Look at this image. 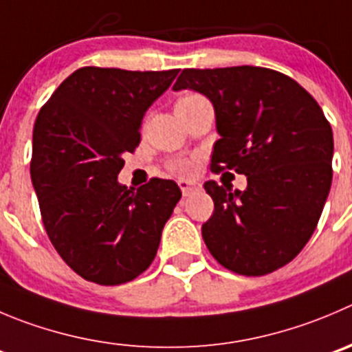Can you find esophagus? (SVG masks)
<instances>
[{
	"label": "esophagus",
	"mask_w": 352,
	"mask_h": 352,
	"mask_svg": "<svg viewBox=\"0 0 352 352\" xmlns=\"http://www.w3.org/2000/svg\"><path fill=\"white\" fill-rule=\"evenodd\" d=\"M178 185H179V188H182L183 197H188L190 193L195 192V190L199 188V185H197L195 182H188V179H179Z\"/></svg>",
	"instance_id": "obj_1"
}]
</instances>
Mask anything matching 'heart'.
I'll list each match as a JSON object with an SVG mask.
<instances>
[{"label": "heart", "instance_id": "b5f03b06", "mask_svg": "<svg viewBox=\"0 0 352 352\" xmlns=\"http://www.w3.org/2000/svg\"><path fill=\"white\" fill-rule=\"evenodd\" d=\"M199 98H202V96H199V95H183L182 98L176 102V105H174V107L185 105V103H190V102H193V100H199ZM169 169L173 170V173H176V174H182V176H188V174H192L193 169H195V160H192V159H176V160H173V162L169 164Z\"/></svg>", "mask_w": 352, "mask_h": 352}]
</instances>
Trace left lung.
Wrapping results in <instances>:
<instances>
[{"mask_svg":"<svg viewBox=\"0 0 352 352\" xmlns=\"http://www.w3.org/2000/svg\"><path fill=\"white\" fill-rule=\"evenodd\" d=\"M212 102L221 138L210 167L247 176L243 192L204 185L214 212L202 236L233 273L263 276L289 264L311 239L332 185L333 135L316 100L266 67L185 69L174 91Z\"/></svg>","mask_w":352,"mask_h":352,"instance_id":"8db88e82","label":"left lung"}]
</instances>
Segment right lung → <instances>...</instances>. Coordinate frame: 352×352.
I'll list each match as a JSON object with an SVG mask.
<instances>
[{
    "instance_id": "add662e5",
    "label": "right lung",
    "mask_w": 352,
    "mask_h": 352,
    "mask_svg": "<svg viewBox=\"0 0 352 352\" xmlns=\"http://www.w3.org/2000/svg\"><path fill=\"white\" fill-rule=\"evenodd\" d=\"M178 72L82 67L36 117L31 179L43 224L88 282L120 285L142 274L182 199L170 179L152 178L136 192L117 182L124 157L140 145L143 116Z\"/></svg>"
}]
</instances>
